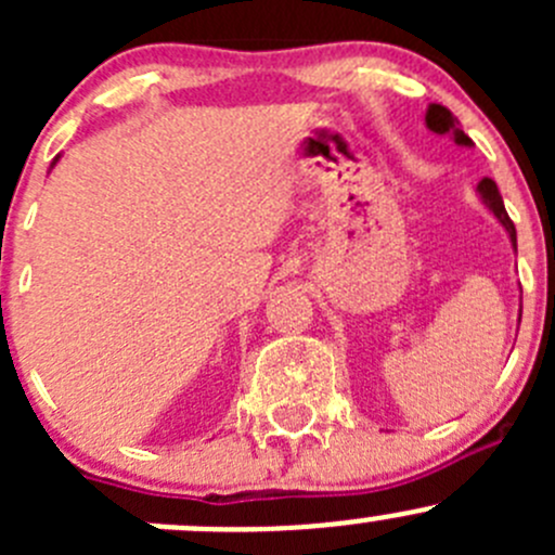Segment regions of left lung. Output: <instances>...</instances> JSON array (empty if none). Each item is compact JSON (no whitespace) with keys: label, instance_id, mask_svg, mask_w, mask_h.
Segmentation results:
<instances>
[{"label":"left lung","instance_id":"8db88e82","mask_svg":"<svg viewBox=\"0 0 555 555\" xmlns=\"http://www.w3.org/2000/svg\"><path fill=\"white\" fill-rule=\"evenodd\" d=\"M424 122H427V128L433 133H449L453 142L462 144V147H469V144H473V139H469L467 133H464L462 128H459V120L451 115V109H446L443 104H429L427 106V115H424ZM478 195H480V201H483V204H486V209H489L491 215H494L496 220L502 222V228H505L507 236H511L513 249H516V225H513V220H511V217H507L505 204H502L500 188H496L494 179H489V177L480 179V182H478ZM518 322H520V317H518Z\"/></svg>","mask_w":555,"mask_h":555}]
</instances>
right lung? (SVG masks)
Here are the masks:
<instances>
[{
  "instance_id": "1",
  "label": "right lung",
  "mask_w": 555,
  "mask_h": 555,
  "mask_svg": "<svg viewBox=\"0 0 555 555\" xmlns=\"http://www.w3.org/2000/svg\"><path fill=\"white\" fill-rule=\"evenodd\" d=\"M55 160H59V158H55ZM55 160H53V166H55Z\"/></svg>"
}]
</instances>
